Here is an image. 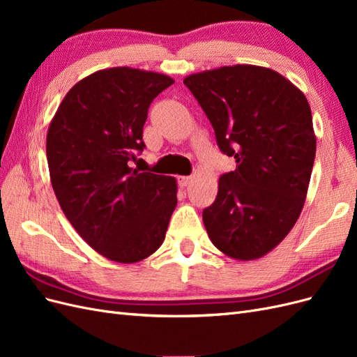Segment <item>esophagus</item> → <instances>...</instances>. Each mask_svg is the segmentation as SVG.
<instances>
[{
	"label": "esophagus",
	"instance_id": "obj_1",
	"mask_svg": "<svg viewBox=\"0 0 357 357\" xmlns=\"http://www.w3.org/2000/svg\"><path fill=\"white\" fill-rule=\"evenodd\" d=\"M177 181H178V185L181 186V188H186L189 183L192 181V177L190 176H180L178 178H177Z\"/></svg>",
	"mask_w": 357,
	"mask_h": 357
}]
</instances>
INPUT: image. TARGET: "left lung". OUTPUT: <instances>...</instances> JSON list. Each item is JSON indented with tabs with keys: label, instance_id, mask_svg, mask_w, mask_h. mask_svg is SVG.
Instances as JSON below:
<instances>
[{
	"label": "left lung",
	"instance_id": "1",
	"mask_svg": "<svg viewBox=\"0 0 357 357\" xmlns=\"http://www.w3.org/2000/svg\"><path fill=\"white\" fill-rule=\"evenodd\" d=\"M236 168L219 178L202 211L211 243L236 261H255L284 240L307 198L316 134L304 92L259 66L220 67L183 80Z\"/></svg>",
	"mask_w": 357,
	"mask_h": 357
}]
</instances>
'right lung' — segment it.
<instances>
[{
  "instance_id": "1",
  "label": "right lung",
  "mask_w": 357,
  "mask_h": 357,
  "mask_svg": "<svg viewBox=\"0 0 357 357\" xmlns=\"http://www.w3.org/2000/svg\"><path fill=\"white\" fill-rule=\"evenodd\" d=\"M174 83L131 67L95 71L63 96L47 129L52 188L95 252L119 264L153 255L177 205V181L132 167L149 107Z\"/></svg>"
}]
</instances>
